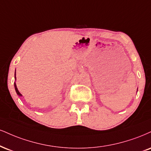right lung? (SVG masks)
Here are the masks:
<instances>
[{"mask_svg":"<svg viewBox=\"0 0 151 151\" xmlns=\"http://www.w3.org/2000/svg\"><path fill=\"white\" fill-rule=\"evenodd\" d=\"M16 73V72H15ZM14 75H15V79H16V74H14ZM14 88H15V91H16V92H17V95H19V96H22V94L19 93V91H18V89H17V86H16V83H14Z\"/></svg>","mask_w":151,"mask_h":151,"instance_id":"obj_1","label":"right lung"}]
</instances>
